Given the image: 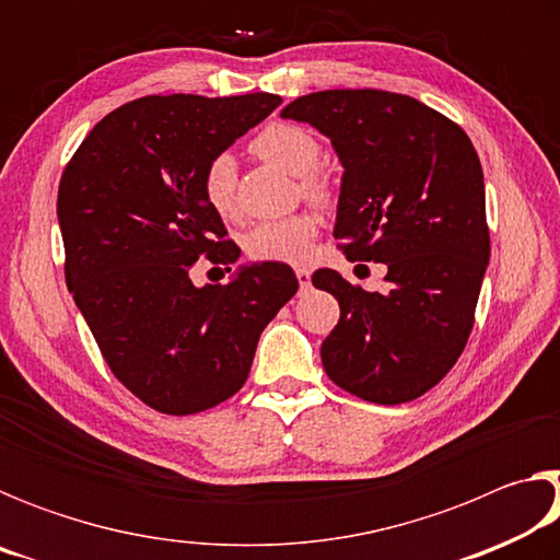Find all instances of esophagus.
<instances>
[{
	"label": "esophagus",
	"instance_id": "34e87169",
	"mask_svg": "<svg viewBox=\"0 0 560 560\" xmlns=\"http://www.w3.org/2000/svg\"><path fill=\"white\" fill-rule=\"evenodd\" d=\"M296 279L301 291H306L311 287V271L306 267H296Z\"/></svg>",
	"mask_w": 560,
	"mask_h": 560
}]
</instances>
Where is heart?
Here are the masks:
<instances>
[{
  "label": "heart",
  "instance_id": "1",
  "mask_svg": "<svg viewBox=\"0 0 560 560\" xmlns=\"http://www.w3.org/2000/svg\"><path fill=\"white\" fill-rule=\"evenodd\" d=\"M254 153L267 160V163L289 170L291 175L303 177V192L311 200L326 202L328 185L320 177L311 173L320 163V143L314 132L289 122H277L261 130L254 138ZM202 195L207 205L217 214L230 217L236 205V163L230 153H220L207 163L202 173ZM316 236V224L308 217L296 214L287 220H267L254 224L244 234V249L254 261H283V264H301L308 257L311 244Z\"/></svg>",
  "mask_w": 560,
  "mask_h": 560
}]
</instances>
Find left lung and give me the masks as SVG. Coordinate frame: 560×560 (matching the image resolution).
Segmentation results:
<instances>
[{"mask_svg":"<svg viewBox=\"0 0 560 560\" xmlns=\"http://www.w3.org/2000/svg\"><path fill=\"white\" fill-rule=\"evenodd\" d=\"M330 138L343 165L334 236L350 261L385 264L365 291L334 269L338 326L320 360L338 387L377 405L415 400L457 363L489 264L485 173L457 122L402 93L318 91L281 110Z\"/></svg>","mask_w":560,"mask_h":560,"instance_id":"1","label":"left lung"}]
</instances>
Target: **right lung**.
<instances>
[{"label": "right lung", "mask_w": 560, "mask_h": 560, "mask_svg": "<svg viewBox=\"0 0 560 560\" xmlns=\"http://www.w3.org/2000/svg\"><path fill=\"white\" fill-rule=\"evenodd\" d=\"M281 103L273 93L145 96L96 122L59 185L66 287L113 375L165 415L224 402L249 377L261 330L299 289L279 261L195 287L200 257L230 267L202 173Z\"/></svg>", "instance_id": "obj_1"}]
</instances>
